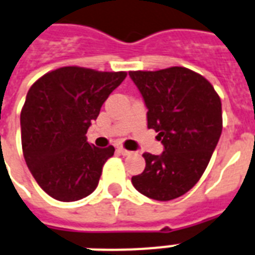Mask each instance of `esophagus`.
Here are the masks:
<instances>
[{"instance_id":"obj_1","label":"esophagus","mask_w":255,"mask_h":255,"mask_svg":"<svg viewBox=\"0 0 255 255\" xmlns=\"http://www.w3.org/2000/svg\"><path fill=\"white\" fill-rule=\"evenodd\" d=\"M118 151H119L123 156H127V155H129V153H132V151H128V149L123 148V147H118Z\"/></svg>"}]
</instances>
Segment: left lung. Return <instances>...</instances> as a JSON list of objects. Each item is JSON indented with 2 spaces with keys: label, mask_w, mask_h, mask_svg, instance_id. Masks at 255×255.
I'll return each mask as SVG.
<instances>
[{
  "label": "left lung",
  "mask_w": 255,
  "mask_h": 255,
  "mask_svg": "<svg viewBox=\"0 0 255 255\" xmlns=\"http://www.w3.org/2000/svg\"><path fill=\"white\" fill-rule=\"evenodd\" d=\"M147 107L148 128L158 132L162 155L144 152V171L132 176L137 191L171 201L191 190L205 172L222 133V104L205 77L183 67L131 71Z\"/></svg>",
  "instance_id": "8db88e82"
}]
</instances>
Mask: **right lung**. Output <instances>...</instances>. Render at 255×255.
Wrapping results in <instances>:
<instances>
[{"instance_id":"add662e5","label":"right lung","mask_w":255,"mask_h":255,"mask_svg":"<svg viewBox=\"0 0 255 255\" xmlns=\"http://www.w3.org/2000/svg\"><path fill=\"white\" fill-rule=\"evenodd\" d=\"M126 76L127 72L63 67L29 89L21 111L22 152L33 178L54 199L79 201L97 187L115 148L89 144L85 133Z\"/></svg>"}]
</instances>
